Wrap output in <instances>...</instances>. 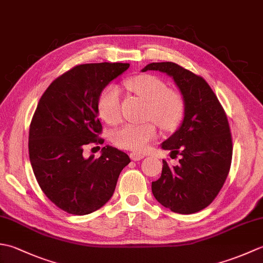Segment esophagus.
<instances>
[{
  "instance_id": "34e87169",
  "label": "esophagus",
  "mask_w": 263,
  "mask_h": 263,
  "mask_svg": "<svg viewBox=\"0 0 263 263\" xmlns=\"http://www.w3.org/2000/svg\"><path fill=\"white\" fill-rule=\"evenodd\" d=\"M130 157H131V159H132V160L138 161V160H141V159L144 157V155H142V154H140V153H136V152H133V153H131V154H130Z\"/></svg>"
}]
</instances>
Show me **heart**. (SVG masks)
Here are the masks:
<instances>
[{
  "label": "heart",
  "mask_w": 263,
  "mask_h": 263,
  "mask_svg": "<svg viewBox=\"0 0 263 263\" xmlns=\"http://www.w3.org/2000/svg\"><path fill=\"white\" fill-rule=\"evenodd\" d=\"M128 90L147 102L146 119L143 123H126L113 133L117 147L142 152L157 136V125L166 131L174 130L180 124L185 110V103L181 92L167 88L159 78L139 74L125 80ZM97 111L108 123H116L121 117V92L117 86L110 83L100 91L97 99Z\"/></svg>",
  "instance_id": "1"
}]
</instances>
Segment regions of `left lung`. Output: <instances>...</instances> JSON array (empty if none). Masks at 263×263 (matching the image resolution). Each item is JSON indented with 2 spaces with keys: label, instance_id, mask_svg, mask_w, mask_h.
<instances>
[{
  "label": "left lung",
  "instance_id": "1",
  "mask_svg": "<svg viewBox=\"0 0 263 263\" xmlns=\"http://www.w3.org/2000/svg\"><path fill=\"white\" fill-rule=\"evenodd\" d=\"M173 77L183 95L185 115L181 127L161 147L181 155L178 165L163 160V171L152 183L159 203L177 214H194L208 206L219 193L231 168L233 141L225 109L202 77L173 62L150 63Z\"/></svg>",
  "mask_w": 263,
  "mask_h": 263
}]
</instances>
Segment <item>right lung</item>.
I'll use <instances>...</instances> for the list:
<instances>
[{"mask_svg":"<svg viewBox=\"0 0 263 263\" xmlns=\"http://www.w3.org/2000/svg\"><path fill=\"white\" fill-rule=\"evenodd\" d=\"M128 66L77 65L58 77L39 99L29 127L31 167L42 191L68 214L88 215L103 206L131 161L124 152L109 146L99 158L82 156L88 144L104 143L97 111L100 91Z\"/></svg>","mask_w":263,"mask_h":263,"instance_id":"right-lung-1","label":"right lung"}]
</instances>
